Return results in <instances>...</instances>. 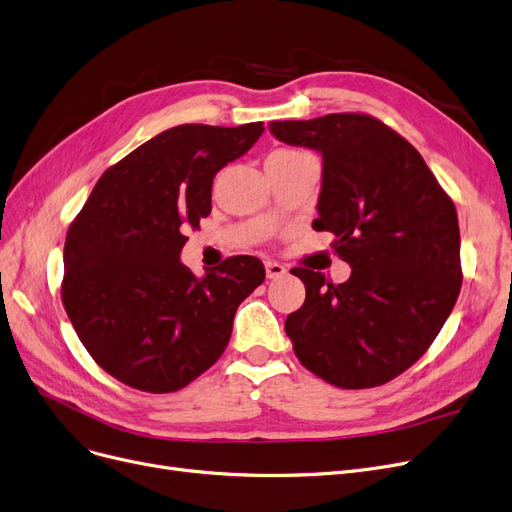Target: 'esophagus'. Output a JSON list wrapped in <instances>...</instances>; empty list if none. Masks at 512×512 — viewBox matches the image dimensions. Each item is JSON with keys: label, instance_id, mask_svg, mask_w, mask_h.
Instances as JSON below:
<instances>
[{"label": "esophagus", "instance_id": "esophagus-1", "mask_svg": "<svg viewBox=\"0 0 512 512\" xmlns=\"http://www.w3.org/2000/svg\"><path fill=\"white\" fill-rule=\"evenodd\" d=\"M265 274H268V278H282L286 274V268L282 263L268 259L265 261Z\"/></svg>", "mask_w": 512, "mask_h": 512}]
</instances>
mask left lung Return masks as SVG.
I'll list each match as a JSON object with an SVG mask.
<instances>
[{"mask_svg": "<svg viewBox=\"0 0 512 512\" xmlns=\"http://www.w3.org/2000/svg\"><path fill=\"white\" fill-rule=\"evenodd\" d=\"M272 136L322 154L316 230L337 236L351 276L295 268L305 303L284 322L299 362L341 389L383 385L439 335L458 299L460 230L418 150L379 119L272 121Z\"/></svg>", "mask_w": 512, "mask_h": 512, "instance_id": "obj_1", "label": "left lung"}]
</instances>
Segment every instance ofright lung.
Masks as SVG:
<instances>
[{
	"label": "right lung",
	"instance_id": "1",
	"mask_svg": "<svg viewBox=\"0 0 512 512\" xmlns=\"http://www.w3.org/2000/svg\"><path fill=\"white\" fill-rule=\"evenodd\" d=\"M263 123L177 125L110 167L64 242L62 303L77 337L117 381L148 393L186 387L224 353L238 305L265 278L257 257L194 276L184 230L211 213L219 169Z\"/></svg>",
	"mask_w": 512,
	"mask_h": 512
}]
</instances>
